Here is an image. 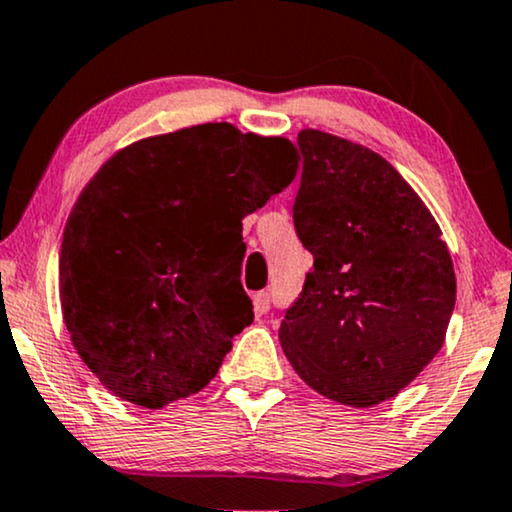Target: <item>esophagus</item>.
<instances>
[{
    "label": "esophagus",
    "mask_w": 512,
    "mask_h": 512,
    "mask_svg": "<svg viewBox=\"0 0 512 512\" xmlns=\"http://www.w3.org/2000/svg\"><path fill=\"white\" fill-rule=\"evenodd\" d=\"M253 306L257 315H266L271 311V294L269 292H257L253 297Z\"/></svg>",
    "instance_id": "obj_1"
}]
</instances>
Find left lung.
<instances>
[{
    "label": "left lung",
    "mask_w": 512,
    "mask_h": 512,
    "mask_svg": "<svg viewBox=\"0 0 512 512\" xmlns=\"http://www.w3.org/2000/svg\"><path fill=\"white\" fill-rule=\"evenodd\" d=\"M292 206L313 255L278 338L308 387L345 406L397 397L436 357L457 280L441 227L390 162L341 136L301 129Z\"/></svg>",
    "instance_id": "obj_1"
}]
</instances>
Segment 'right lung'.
Instances as JSON below:
<instances>
[{"mask_svg": "<svg viewBox=\"0 0 512 512\" xmlns=\"http://www.w3.org/2000/svg\"><path fill=\"white\" fill-rule=\"evenodd\" d=\"M294 176L287 139L206 122L122 148L85 185L62 236V315L115 397L162 408L211 383L255 318L241 220Z\"/></svg>", "mask_w": 512, "mask_h": 512, "instance_id": "right-lung-1", "label": "right lung"}]
</instances>
